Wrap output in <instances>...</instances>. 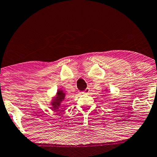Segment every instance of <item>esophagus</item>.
Segmentation results:
<instances>
[{
	"label": "esophagus",
	"mask_w": 157,
	"mask_h": 157,
	"mask_svg": "<svg viewBox=\"0 0 157 157\" xmlns=\"http://www.w3.org/2000/svg\"><path fill=\"white\" fill-rule=\"evenodd\" d=\"M82 93H84V94H88L89 93H90V88H86L85 90H84Z\"/></svg>",
	"instance_id": "obj_1"
}]
</instances>
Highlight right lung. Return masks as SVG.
<instances>
[{
  "label": "right lung",
  "instance_id": "right-lung-1",
  "mask_svg": "<svg viewBox=\"0 0 157 157\" xmlns=\"http://www.w3.org/2000/svg\"><path fill=\"white\" fill-rule=\"evenodd\" d=\"M64 94L63 93V92H62V90H58V91H57V97L55 98V99L54 100L55 101L52 104V105H53V107H54L55 109H57V107L60 105H59L60 102H61L62 100H64Z\"/></svg>",
  "mask_w": 157,
  "mask_h": 157
}]
</instances>
